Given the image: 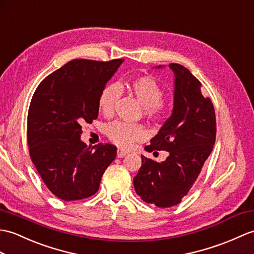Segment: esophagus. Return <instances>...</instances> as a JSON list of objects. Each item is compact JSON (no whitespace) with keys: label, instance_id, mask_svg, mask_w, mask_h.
<instances>
[{"label":"esophagus","instance_id":"1","mask_svg":"<svg viewBox=\"0 0 254 254\" xmlns=\"http://www.w3.org/2000/svg\"><path fill=\"white\" fill-rule=\"evenodd\" d=\"M127 155V152L126 150L118 149V151H117V157L118 158H123V157H126Z\"/></svg>","mask_w":254,"mask_h":254}]
</instances>
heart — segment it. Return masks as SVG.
<instances>
[{"label":"heart","instance_id":"heart-1","mask_svg":"<svg viewBox=\"0 0 254 254\" xmlns=\"http://www.w3.org/2000/svg\"><path fill=\"white\" fill-rule=\"evenodd\" d=\"M122 85L109 84L106 85L100 92L98 98V108L105 116L113 114L115 104L120 95L119 88ZM127 90L134 95L138 103L144 108V114L148 118H158L162 113L161 100L163 92L157 82L150 76H137L126 84ZM109 139L120 147H129L134 141L143 139L146 132L138 125H129L120 121L110 123L107 127Z\"/></svg>","mask_w":254,"mask_h":254}]
</instances>
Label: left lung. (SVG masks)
I'll return each instance as SVG.
<instances>
[{
    "mask_svg": "<svg viewBox=\"0 0 254 254\" xmlns=\"http://www.w3.org/2000/svg\"><path fill=\"white\" fill-rule=\"evenodd\" d=\"M169 68L174 74L172 114L145 147L149 152L166 150L169 156L162 162L141 156V167L133 180L140 199L159 208L173 207L186 196L216 136L214 107L202 95L201 83L182 64H170Z\"/></svg>",
    "mask_w": 254,
    "mask_h": 254,
    "instance_id": "1",
    "label": "left lung"
}]
</instances>
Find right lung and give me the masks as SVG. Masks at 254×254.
Masks as SVG:
<instances>
[{
    "mask_svg": "<svg viewBox=\"0 0 254 254\" xmlns=\"http://www.w3.org/2000/svg\"><path fill=\"white\" fill-rule=\"evenodd\" d=\"M125 60H74L47 75L28 113L29 154L47 188L64 201L93 196L117 156L111 144L86 146L82 125L98 116L100 92Z\"/></svg>",
    "mask_w": 254,
    "mask_h": 254,
    "instance_id": "obj_1",
    "label": "right lung"
}]
</instances>
